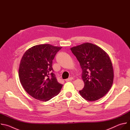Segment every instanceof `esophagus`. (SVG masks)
<instances>
[{
    "instance_id": "esophagus-1",
    "label": "esophagus",
    "mask_w": 130,
    "mask_h": 130,
    "mask_svg": "<svg viewBox=\"0 0 130 130\" xmlns=\"http://www.w3.org/2000/svg\"><path fill=\"white\" fill-rule=\"evenodd\" d=\"M72 80H73V78L72 77H70V78H69L66 79V81H71Z\"/></svg>"
}]
</instances>
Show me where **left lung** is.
I'll return each instance as SVG.
<instances>
[{
  "label": "left lung",
  "mask_w": 130,
  "mask_h": 130,
  "mask_svg": "<svg viewBox=\"0 0 130 130\" xmlns=\"http://www.w3.org/2000/svg\"><path fill=\"white\" fill-rule=\"evenodd\" d=\"M82 70L83 89L79 91L85 100L93 101L106 95L112 87L114 71L106 52L99 46L85 43L70 48Z\"/></svg>",
  "instance_id": "obj_1"
}]
</instances>
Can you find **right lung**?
I'll list each match as a JSON object with an SVG mask.
<instances>
[{"label": "right lung", "instance_id": "right-lung-1", "mask_svg": "<svg viewBox=\"0 0 130 130\" xmlns=\"http://www.w3.org/2000/svg\"><path fill=\"white\" fill-rule=\"evenodd\" d=\"M61 48L50 44L38 45L24 54L18 75L23 88L34 98L47 101L59 94L63 85L58 82L52 65Z\"/></svg>", "mask_w": 130, "mask_h": 130}]
</instances>
